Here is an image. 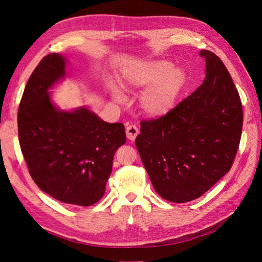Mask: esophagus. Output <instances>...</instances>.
<instances>
[{"label": "esophagus", "instance_id": "esophagus-1", "mask_svg": "<svg viewBox=\"0 0 262 262\" xmlns=\"http://www.w3.org/2000/svg\"><path fill=\"white\" fill-rule=\"evenodd\" d=\"M125 132H126V138H128L131 141H134V140H136L138 134H139V129H138V126L136 124H130V125L126 126Z\"/></svg>", "mask_w": 262, "mask_h": 262}]
</instances>
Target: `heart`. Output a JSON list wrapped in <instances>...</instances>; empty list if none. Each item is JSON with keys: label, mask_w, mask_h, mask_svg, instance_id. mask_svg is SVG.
I'll return each mask as SVG.
<instances>
[{"label": "heart", "mask_w": 262, "mask_h": 262, "mask_svg": "<svg viewBox=\"0 0 262 262\" xmlns=\"http://www.w3.org/2000/svg\"><path fill=\"white\" fill-rule=\"evenodd\" d=\"M186 84V74L165 60L148 61L125 76L124 85L130 89H143L141 107L150 117H163L176 106ZM115 98L121 100L122 94L115 91Z\"/></svg>", "instance_id": "obj_1"}]
</instances>
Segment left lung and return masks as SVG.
<instances>
[{"mask_svg": "<svg viewBox=\"0 0 262 262\" xmlns=\"http://www.w3.org/2000/svg\"><path fill=\"white\" fill-rule=\"evenodd\" d=\"M198 89L157 119L141 121L136 145L155 191L184 203L198 199L231 169L239 146L243 108L224 63L209 50Z\"/></svg>", "mask_w": 262, "mask_h": 262, "instance_id": "obj_1", "label": "left lung"}]
</instances>
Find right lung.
I'll return each mask as SVG.
<instances>
[{
  "mask_svg": "<svg viewBox=\"0 0 262 262\" xmlns=\"http://www.w3.org/2000/svg\"><path fill=\"white\" fill-rule=\"evenodd\" d=\"M66 76V59L50 53L31 73L18 108L21 153L42 191L63 203L89 207L105 193L124 125L101 120L87 108L62 112L49 90Z\"/></svg>",
  "mask_w": 262,
  "mask_h": 262,
  "instance_id": "add662e5",
  "label": "right lung"
}]
</instances>
